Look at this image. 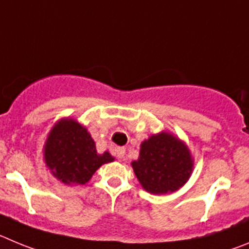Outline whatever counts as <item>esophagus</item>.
Returning <instances> with one entry per match:
<instances>
[{"label":"esophagus","mask_w":249,"mask_h":249,"mask_svg":"<svg viewBox=\"0 0 249 249\" xmlns=\"http://www.w3.org/2000/svg\"><path fill=\"white\" fill-rule=\"evenodd\" d=\"M115 154L118 156V159H123V156L125 155V147H116Z\"/></svg>","instance_id":"obj_1"}]
</instances>
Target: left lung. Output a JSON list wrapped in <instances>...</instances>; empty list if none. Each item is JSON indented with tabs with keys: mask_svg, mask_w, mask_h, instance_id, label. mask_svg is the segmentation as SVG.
<instances>
[{
	"mask_svg": "<svg viewBox=\"0 0 249 249\" xmlns=\"http://www.w3.org/2000/svg\"><path fill=\"white\" fill-rule=\"evenodd\" d=\"M141 186L150 194L178 190L189 180L192 159L183 142L171 134L152 135L141 144L140 156L131 162Z\"/></svg>",
	"mask_w": 249,
	"mask_h": 249,
	"instance_id": "8db88e82",
	"label": "left lung"
}]
</instances>
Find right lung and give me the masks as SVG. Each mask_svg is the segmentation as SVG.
Wrapping results in <instances>:
<instances>
[{"mask_svg": "<svg viewBox=\"0 0 249 249\" xmlns=\"http://www.w3.org/2000/svg\"><path fill=\"white\" fill-rule=\"evenodd\" d=\"M44 159L55 178L68 185H84L103 163L114 160L108 151L97 154L90 134L71 119L62 120L51 130Z\"/></svg>", "mask_w": 249, "mask_h": 249, "instance_id": "add662e5", "label": "right lung"}]
</instances>
